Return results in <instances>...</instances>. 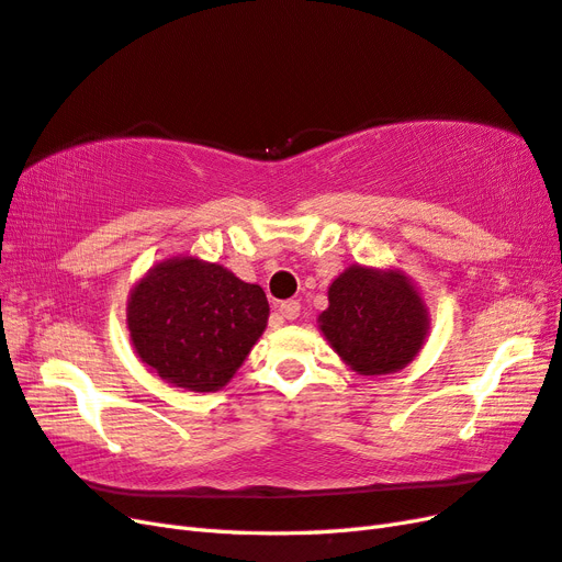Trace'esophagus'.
I'll return each instance as SVG.
<instances>
[{"label": "esophagus", "instance_id": "1", "mask_svg": "<svg viewBox=\"0 0 562 562\" xmlns=\"http://www.w3.org/2000/svg\"><path fill=\"white\" fill-rule=\"evenodd\" d=\"M279 314H281L283 318H297V316H300V302H297V300H285V302H281Z\"/></svg>", "mask_w": 562, "mask_h": 562}]
</instances>
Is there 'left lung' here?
<instances>
[{"instance_id":"1","label":"left lung","mask_w":562,"mask_h":562,"mask_svg":"<svg viewBox=\"0 0 562 562\" xmlns=\"http://www.w3.org/2000/svg\"><path fill=\"white\" fill-rule=\"evenodd\" d=\"M318 328L359 375H385L412 363L430 318L416 285L400 269L352 265L330 283Z\"/></svg>"}]
</instances>
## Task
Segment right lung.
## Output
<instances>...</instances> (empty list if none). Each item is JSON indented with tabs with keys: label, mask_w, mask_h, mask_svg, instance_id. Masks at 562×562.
I'll return each instance as SVG.
<instances>
[{
	"label": "right lung",
	"mask_w": 562,
	"mask_h": 562,
	"mask_svg": "<svg viewBox=\"0 0 562 562\" xmlns=\"http://www.w3.org/2000/svg\"><path fill=\"white\" fill-rule=\"evenodd\" d=\"M257 283L199 257H170L146 271L127 300L134 352L165 383L215 392L232 381L267 328Z\"/></svg>",
	"instance_id": "add662e5"
}]
</instances>
